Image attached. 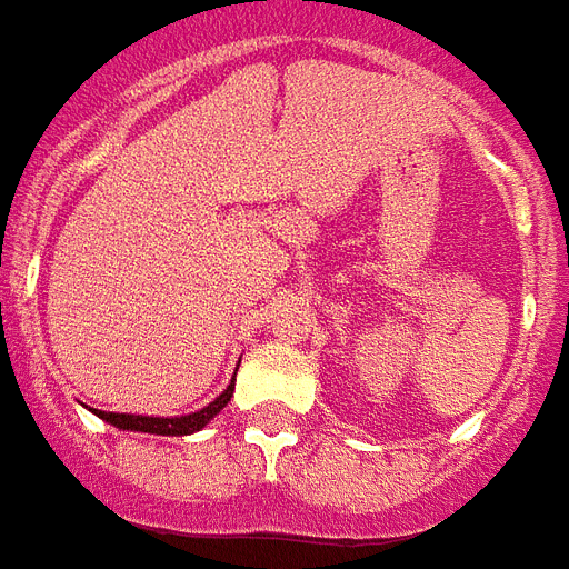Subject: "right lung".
Returning <instances> with one entry per match:
<instances>
[{
	"instance_id": "obj_1",
	"label": "right lung",
	"mask_w": 569,
	"mask_h": 569,
	"mask_svg": "<svg viewBox=\"0 0 569 569\" xmlns=\"http://www.w3.org/2000/svg\"><path fill=\"white\" fill-rule=\"evenodd\" d=\"M234 392V378L223 392L211 403H206L203 410L189 412V416H133V412H104L92 410L98 419H104L107 425L119 427V430H130V433H153V436H191L197 430H203L214 416L229 403Z\"/></svg>"
}]
</instances>
